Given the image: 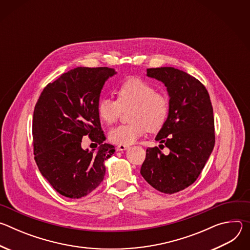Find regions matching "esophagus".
Returning <instances> with one entry per match:
<instances>
[{
    "instance_id": "1",
    "label": "esophagus",
    "mask_w": 250,
    "mask_h": 250,
    "mask_svg": "<svg viewBox=\"0 0 250 250\" xmlns=\"http://www.w3.org/2000/svg\"><path fill=\"white\" fill-rule=\"evenodd\" d=\"M127 148H128L127 146H122V145H120V146H117V151H125V150H126Z\"/></svg>"
}]
</instances>
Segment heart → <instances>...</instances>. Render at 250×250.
<instances>
[{"mask_svg":"<svg viewBox=\"0 0 250 250\" xmlns=\"http://www.w3.org/2000/svg\"><path fill=\"white\" fill-rule=\"evenodd\" d=\"M118 100L102 97L98 103L99 118L105 124L115 123L122 108L132 105L129 124L120 125L110 131V139L117 145L129 146L147 130L156 131L165 124L169 114V101L166 96L155 92L148 82L129 78L118 88Z\"/></svg>","mask_w":250,"mask_h":250,"instance_id":"obj_1","label":"heart"}]
</instances>
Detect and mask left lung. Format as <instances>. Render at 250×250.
Instances as JSON below:
<instances>
[{"instance_id": "left-lung-1", "label": "left lung", "mask_w": 250, "mask_h": 250, "mask_svg": "<svg viewBox=\"0 0 250 250\" xmlns=\"http://www.w3.org/2000/svg\"><path fill=\"white\" fill-rule=\"evenodd\" d=\"M146 76L166 87L169 114L155 137L159 147L146 149L140 174L157 191L174 194L197 180L215 146L212 106L205 86L184 71L150 68ZM165 146L168 155L160 150Z\"/></svg>"}]
</instances>
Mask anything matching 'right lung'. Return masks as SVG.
Listing matches in <instances>:
<instances>
[{"mask_svg":"<svg viewBox=\"0 0 250 250\" xmlns=\"http://www.w3.org/2000/svg\"><path fill=\"white\" fill-rule=\"evenodd\" d=\"M116 74L108 67L74 68L49 83L35 104L34 159L42 175L64 197L80 199L104 180V161L114 154L115 146L104 144L97 106L105 81ZM84 135L99 147L83 150Z\"/></svg>","mask_w":250,"mask_h":250,"instance_id":"obj_1","label":"right lung"}]
</instances>
